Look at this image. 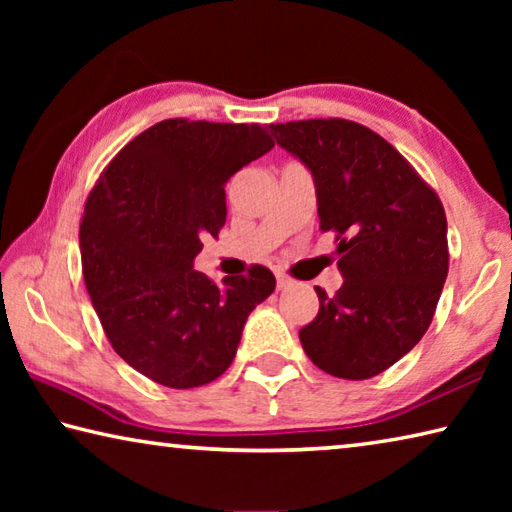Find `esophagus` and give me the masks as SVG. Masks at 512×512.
Wrapping results in <instances>:
<instances>
[{"label": "esophagus", "instance_id": "1", "mask_svg": "<svg viewBox=\"0 0 512 512\" xmlns=\"http://www.w3.org/2000/svg\"><path fill=\"white\" fill-rule=\"evenodd\" d=\"M275 280H277V289H287V287H291V277H289V275L275 273Z\"/></svg>", "mask_w": 512, "mask_h": 512}]
</instances>
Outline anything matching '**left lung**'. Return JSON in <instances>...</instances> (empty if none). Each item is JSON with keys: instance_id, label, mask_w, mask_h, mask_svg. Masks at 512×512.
Listing matches in <instances>:
<instances>
[{"instance_id": "1", "label": "left lung", "mask_w": 512, "mask_h": 512, "mask_svg": "<svg viewBox=\"0 0 512 512\" xmlns=\"http://www.w3.org/2000/svg\"><path fill=\"white\" fill-rule=\"evenodd\" d=\"M275 142L314 176L320 230L336 235L341 289L316 287L300 343L320 370L370 379L427 332L447 280V216L395 146L348 119L271 124Z\"/></svg>"}]
</instances>
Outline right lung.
<instances>
[{"label":"right lung","instance_id":"obj_1","mask_svg":"<svg viewBox=\"0 0 512 512\" xmlns=\"http://www.w3.org/2000/svg\"><path fill=\"white\" fill-rule=\"evenodd\" d=\"M259 124L164 119L121 149L85 201L83 280L115 352L169 388L210 384L235 359L246 318L275 289L266 266L194 271L225 223V183L273 149Z\"/></svg>","mask_w":512,"mask_h":512}]
</instances>
